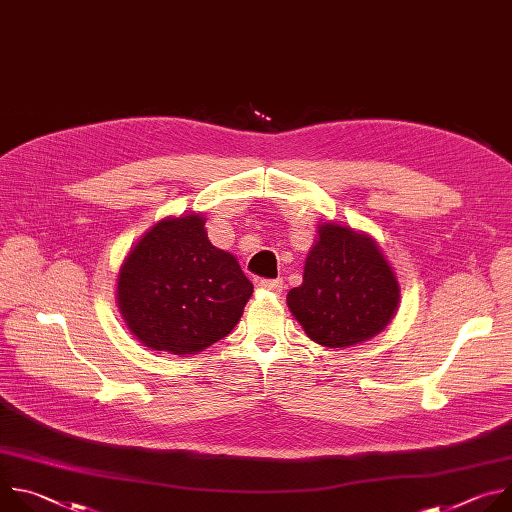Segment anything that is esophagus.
I'll list each match as a JSON object with an SVG mask.
<instances>
[{
  "instance_id": "34e87169",
  "label": "esophagus",
  "mask_w": 512,
  "mask_h": 512,
  "mask_svg": "<svg viewBox=\"0 0 512 512\" xmlns=\"http://www.w3.org/2000/svg\"><path fill=\"white\" fill-rule=\"evenodd\" d=\"M259 287L265 291H271V294H279V291L283 289V281L281 279H261Z\"/></svg>"
}]
</instances>
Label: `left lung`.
I'll return each mask as SVG.
<instances>
[{
  "label": "left lung",
  "mask_w": 512,
  "mask_h": 512,
  "mask_svg": "<svg viewBox=\"0 0 512 512\" xmlns=\"http://www.w3.org/2000/svg\"><path fill=\"white\" fill-rule=\"evenodd\" d=\"M399 281L381 247L350 227L324 223L287 306L306 334L328 348L371 340L393 320Z\"/></svg>",
  "instance_id": "1"
}]
</instances>
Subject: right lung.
<instances>
[{
	"label": "right lung",
	"mask_w": 512,
	"mask_h": 512,
	"mask_svg": "<svg viewBox=\"0 0 512 512\" xmlns=\"http://www.w3.org/2000/svg\"><path fill=\"white\" fill-rule=\"evenodd\" d=\"M204 223L198 212L162 218L119 269L117 306L143 346L198 354L243 316L253 283L231 253L208 241Z\"/></svg>",
	"instance_id": "1"
}]
</instances>
